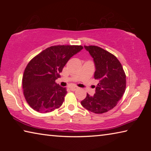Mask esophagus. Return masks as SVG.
Returning <instances> with one entry per match:
<instances>
[{
  "mask_svg": "<svg viewBox=\"0 0 151 151\" xmlns=\"http://www.w3.org/2000/svg\"><path fill=\"white\" fill-rule=\"evenodd\" d=\"M78 88V87H76V86H70V89L72 91H76L77 90Z\"/></svg>",
  "mask_w": 151,
  "mask_h": 151,
  "instance_id": "34e87169",
  "label": "esophagus"
}]
</instances>
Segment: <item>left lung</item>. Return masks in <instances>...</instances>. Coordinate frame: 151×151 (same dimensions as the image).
Here are the masks:
<instances>
[{"mask_svg": "<svg viewBox=\"0 0 151 151\" xmlns=\"http://www.w3.org/2000/svg\"><path fill=\"white\" fill-rule=\"evenodd\" d=\"M93 58L95 66L94 77L99 80L95 94L81 101L84 108L101 114L113 109L122 98L126 88V75L117 58L96 46H84Z\"/></svg>", "mask_w": 151, "mask_h": 151, "instance_id": "8db88e82", "label": "left lung"}]
</instances>
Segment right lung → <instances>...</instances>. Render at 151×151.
I'll return each instance as SVG.
<instances>
[{"label":"right lung","mask_w":151,"mask_h":151,"mask_svg":"<svg viewBox=\"0 0 151 151\" xmlns=\"http://www.w3.org/2000/svg\"><path fill=\"white\" fill-rule=\"evenodd\" d=\"M83 48L77 45L52 46L30 61L22 76V88L32 109L47 113L62 105L67 91L55 81L68 60Z\"/></svg>","instance_id":"add662e5"}]
</instances>
